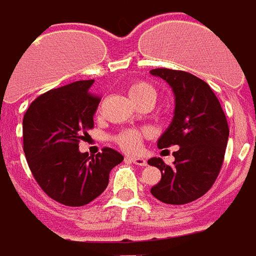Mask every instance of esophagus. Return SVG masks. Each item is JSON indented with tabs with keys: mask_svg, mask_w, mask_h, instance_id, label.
Listing matches in <instances>:
<instances>
[{
	"mask_svg": "<svg viewBox=\"0 0 256 256\" xmlns=\"http://www.w3.org/2000/svg\"><path fill=\"white\" fill-rule=\"evenodd\" d=\"M126 160L136 164V166H146V164H148L144 158H140V156H126Z\"/></svg>",
	"mask_w": 256,
	"mask_h": 256,
	"instance_id": "esophagus-1",
	"label": "esophagus"
}]
</instances>
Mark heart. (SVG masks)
I'll return each instance as SVG.
<instances>
[{"label": "heart", "instance_id": "1", "mask_svg": "<svg viewBox=\"0 0 256 256\" xmlns=\"http://www.w3.org/2000/svg\"><path fill=\"white\" fill-rule=\"evenodd\" d=\"M128 92L132 102H136L138 106L146 102H152L156 98V90L154 86L150 85L146 81H132L128 88ZM142 132L136 128H126L114 136V142L124 152H136L140 148V140H142Z\"/></svg>", "mask_w": 256, "mask_h": 256}]
</instances>
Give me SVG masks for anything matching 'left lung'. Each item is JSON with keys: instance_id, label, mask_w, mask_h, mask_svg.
<instances>
[{"instance_id": "1", "label": "left lung", "mask_w": 256, "mask_h": 256, "mask_svg": "<svg viewBox=\"0 0 256 256\" xmlns=\"http://www.w3.org/2000/svg\"><path fill=\"white\" fill-rule=\"evenodd\" d=\"M150 73L168 82L175 94L174 118L158 140V148L179 146L172 152L175 160L171 166L160 158L148 160L162 174L150 191L160 202L186 204L203 196L218 178L228 140V124L218 98L203 80L166 68Z\"/></svg>"}]
</instances>
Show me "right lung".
<instances>
[{"instance_id":"obj_1","label":"right lung","mask_w":256,"mask_h":256,"mask_svg":"<svg viewBox=\"0 0 256 256\" xmlns=\"http://www.w3.org/2000/svg\"><path fill=\"white\" fill-rule=\"evenodd\" d=\"M94 80L52 88L30 104L22 122L24 152L44 192L65 206L80 207L100 196L108 174L124 160L104 148L96 156L80 152L78 144L94 128L100 98L90 92Z\"/></svg>"}]
</instances>
